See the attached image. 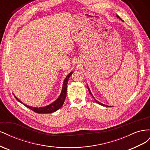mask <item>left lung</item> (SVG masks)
Instances as JSON below:
<instances>
[{"instance_id":"obj_1","label":"left lung","mask_w":150,"mask_h":150,"mask_svg":"<svg viewBox=\"0 0 150 150\" xmlns=\"http://www.w3.org/2000/svg\"><path fill=\"white\" fill-rule=\"evenodd\" d=\"M116 16H117V17H118V18H120V19H121V18H120L118 16H117V15ZM88 90H89V93H90V94H91V96H93V94H91V91H90V89H89L88 86ZM93 98H94V97H93ZM94 100H95V101H96V102L98 104H101V105H103V106H106V105H104V104H102V103H99V101H98L97 100H96V99H94Z\"/></svg>"}]
</instances>
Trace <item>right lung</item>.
I'll use <instances>...</instances> for the list:
<instances>
[{"label": "right lung", "mask_w": 150, "mask_h": 150, "mask_svg": "<svg viewBox=\"0 0 150 150\" xmlns=\"http://www.w3.org/2000/svg\"><path fill=\"white\" fill-rule=\"evenodd\" d=\"M72 74V72H70V73L68 74L66 78L64 79V83H63V87H62V92L60 94L59 97L56 100L54 101V103H52V104H49V105L45 106V107H42V108H34L32 106H29L26 104H24V105L25 106H26L27 108H28L30 110H31L32 111H33L37 113H42V114H45V113H51L53 112L54 111H56L57 110H58L64 104V102L65 101V99L66 97V91H67V82H68V79H69V77L71 76V74ZM15 98H16L17 100L18 101H19L20 103H22L19 99L17 98L16 97V96H14Z\"/></svg>", "instance_id": "1"}]
</instances>
